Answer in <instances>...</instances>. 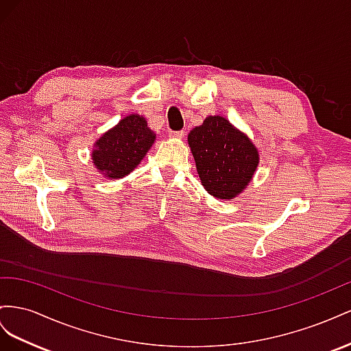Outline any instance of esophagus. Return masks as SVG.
Here are the masks:
<instances>
[{
	"label": "esophagus",
	"instance_id": "obj_1",
	"mask_svg": "<svg viewBox=\"0 0 351 351\" xmlns=\"http://www.w3.org/2000/svg\"><path fill=\"white\" fill-rule=\"evenodd\" d=\"M184 135H185V132L184 131H170L169 132V136L170 138H176V139H181V138H184Z\"/></svg>",
	"mask_w": 351,
	"mask_h": 351
}]
</instances>
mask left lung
<instances>
[{
	"mask_svg": "<svg viewBox=\"0 0 351 351\" xmlns=\"http://www.w3.org/2000/svg\"><path fill=\"white\" fill-rule=\"evenodd\" d=\"M188 145L206 191L220 199H234L252 182L258 166V149L244 132L223 116H208L188 134Z\"/></svg>",
	"mask_w": 351,
	"mask_h": 351,
	"instance_id": "8db88e82",
	"label": "left lung"
}]
</instances>
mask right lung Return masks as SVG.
I'll return each instance as SVG.
<instances>
[{"label":"right lung","instance_id":"obj_1","mask_svg":"<svg viewBox=\"0 0 351 351\" xmlns=\"http://www.w3.org/2000/svg\"><path fill=\"white\" fill-rule=\"evenodd\" d=\"M154 141L156 134L145 117L128 114L94 143L93 163L103 178L122 179L141 163Z\"/></svg>","mask_w":351,"mask_h":351}]
</instances>
